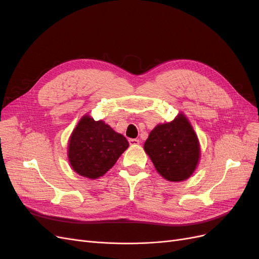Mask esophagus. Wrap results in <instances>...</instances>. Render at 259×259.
<instances>
[{"instance_id": "obj_1", "label": "esophagus", "mask_w": 259, "mask_h": 259, "mask_svg": "<svg viewBox=\"0 0 259 259\" xmlns=\"http://www.w3.org/2000/svg\"><path fill=\"white\" fill-rule=\"evenodd\" d=\"M128 142H130V145H131V146H138L139 143H140L139 139H130Z\"/></svg>"}]
</instances>
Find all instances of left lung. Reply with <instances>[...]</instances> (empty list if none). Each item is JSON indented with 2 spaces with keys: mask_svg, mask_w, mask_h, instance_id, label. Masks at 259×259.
I'll list each match as a JSON object with an SVG mask.
<instances>
[{
  "mask_svg": "<svg viewBox=\"0 0 259 259\" xmlns=\"http://www.w3.org/2000/svg\"><path fill=\"white\" fill-rule=\"evenodd\" d=\"M144 149L158 173L168 182L189 178L201 156L198 136L183 112L173 121L156 125Z\"/></svg>",
  "mask_w": 259,
  "mask_h": 259,
  "instance_id": "left-lung-1",
  "label": "left lung"
}]
</instances>
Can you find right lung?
Wrapping results in <instances>:
<instances>
[{
  "label": "right lung",
  "instance_id": "add662e5",
  "mask_svg": "<svg viewBox=\"0 0 259 259\" xmlns=\"http://www.w3.org/2000/svg\"><path fill=\"white\" fill-rule=\"evenodd\" d=\"M128 146L127 139L103 120L95 121L85 114L69 138V163L75 173L97 179L114 165Z\"/></svg>",
  "mask_w": 259,
  "mask_h": 259
}]
</instances>
